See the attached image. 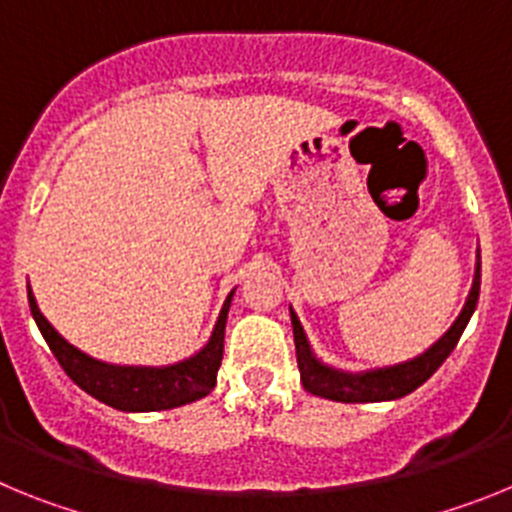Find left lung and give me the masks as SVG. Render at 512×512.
Masks as SVG:
<instances>
[{"instance_id": "obj_1", "label": "left lung", "mask_w": 512, "mask_h": 512, "mask_svg": "<svg viewBox=\"0 0 512 512\" xmlns=\"http://www.w3.org/2000/svg\"><path fill=\"white\" fill-rule=\"evenodd\" d=\"M479 300V251L477 264H474V279L472 289H469L464 307L451 323V328L438 338L433 346H428L423 354L415 359L400 361L392 366H377V369H366V372H343L336 366L325 364L318 359V354L312 351L307 333L302 328L297 312L289 307L292 315V333H295V348H297V366H300V379L310 395L325 397L333 402H387L397 400V397L410 395L418 390L425 379L436 372L438 366L446 361V356L454 351L456 341L461 338L464 328H467L469 318H472L474 307Z\"/></svg>"}]
</instances>
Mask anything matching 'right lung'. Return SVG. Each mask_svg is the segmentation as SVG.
Instances as JSON below:
<instances>
[{"instance_id": "right-lung-1", "label": "right lung", "mask_w": 512, "mask_h": 512, "mask_svg": "<svg viewBox=\"0 0 512 512\" xmlns=\"http://www.w3.org/2000/svg\"><path fill=\"white\" fill-rule=\"evenodd\" d=\"M233 295L235 289H230V295L225 297L223 307H220V315H217L210 338L197 354L166 366H128L107 364V361L94 359V356L84 354L81 348L71 346L48 323V318L40 312L38 302H35L33 289L27 287L30 312H33L45 343L51 346L53 356L63 366V372L69 374L87 395L97 397L99 402L122 410V413H156V410L182 408L187 402L210 395L212 387H215L220 361H223L225 323H228Z\"/></svg>"}]
</instances>
